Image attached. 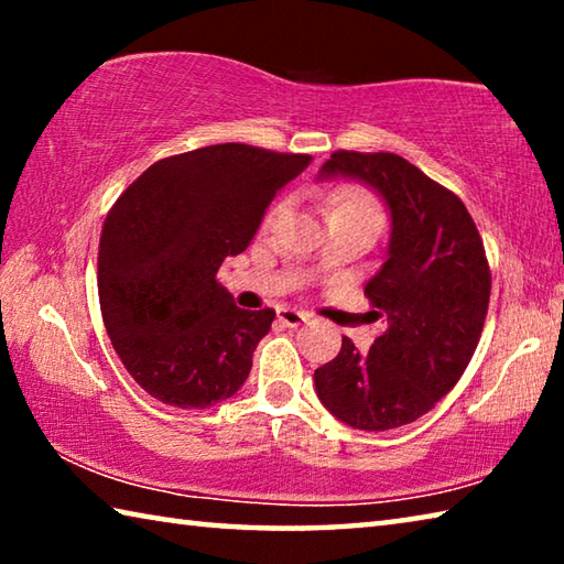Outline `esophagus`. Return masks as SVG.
I'll return each instance as SVG.
<instances>
[{"mask_svg": "<svg viewBox=\"0 0 564 564\" xmlns=\"http://www.w3.org/2000/svg\"><path fill=\"white\" fill-rule=\"evenodd\" d=\"M279 321L285 328H299L303 323H308L311 316L305 311H293V308H281L279 311Z\"/></svg>", "mask_w": 564, "mask_h": 564, "instance_id": "esophagus-1", "label": "esophagus"}]
</instances>
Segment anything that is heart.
<instances>
[{
	"label": "heart",
	"instance_id": "heart-1",
	"mask_svg": "<svg viewBox=\"0 0 564 564\" xmlns=\"http://www.w3.org/2000/svg\"><path fill=\"white\" fill-rule=\"evenodd\" d=\"M328 208H330V216H362L378 224L380 218H383L378 198L370 194L368 188L356 186V184H348L333 191L328 198ZM275 212H279V208H273L271 216H275Z\"/></svg>",
	"mask_w": 564,
	"mask_h": 564
}]
</instances>
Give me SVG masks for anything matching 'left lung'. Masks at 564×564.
I'll use <instances>...</instances> for the list:
<instances>
[{"mask_svg": "<svg viewBox=\"0 0 564 564\" xmlns=\"http://www.w3.org/2000/svg\"><path fill=\"white\" fill-rule=\"evenodd\" d=\"M321 176H352L386 198L393 218L388 261L366 285L386 318L368 352L343 338L321 366L316 390L358 431H390L451 393L480 343L492 273L480 231L451 188L390 151H333Z\"/></svg>", "mask_w": 564, "mask_h": 564, "instance_id": "left-lung-1", "label": "left lung"}]
</instances>
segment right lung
Instances as JSON below:
<instances>
[{"instance_id": "add662e5", "label": "right lung", "mask_w": 564, "mask_h": 564, "mask_svg": "<svg viewBox=\"0 0 564 564\" xmlns=\"http://www.w3.org/2000/svg\"><path fill=\"white\" fill-rule=\"evenodd\" d=\"M311 159L204 147L151 164L111 206L99 238L101 318L151 398L204 410L246 383L275 311L238 308L216 273Z\"/></svg>"}]
</instances>
